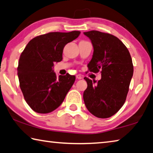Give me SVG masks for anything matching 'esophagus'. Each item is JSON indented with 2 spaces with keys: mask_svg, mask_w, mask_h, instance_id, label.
<instances>
[{
  "mask_svg": "<svg viewBox=\"0 0 153 153\" xmlns=\"http://www.w3.org/2000/svg\"><path fill=\"white\" fill-rule=\"evenodd\" d=\"M76 78L77 79H82V77L80 76V75H76Z\"/></svg>",
  "mask_w": 153,
  "mask_h": 153,
  "instance_id": "esophagus-1",
  "label": "esophagus"
}]
</instances>
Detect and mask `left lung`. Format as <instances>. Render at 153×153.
I'll list each match as a JSON object with an SVG mask.
<instances>
[{"label":"left lung","mask_w":153,"mask_h":153,"mask_svg":"<svg viewBox=\"0 0 153 153\" xmlns=\"http://www.w3.org/2000/svg\"><path fill=\"white\" fill-rule=\"evenodd\" d=\"M84 33L94 48L88 65L89 71L101 70V79L98 82L84 77L88 84L83 94L85 105L96 117H110L126 101L133 76L132 60L126 46L113 35L95 30Z\"/></svg>","instance_id":"8db88e82"}]
</instances>
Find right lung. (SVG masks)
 Listing matches in <instances>:
<instances>
[{"label": "right lung", "mask_w": 153, "mask_h": 153, "mask_svg": "<svg viewBox=\"0 0 153 153\" xmlns=\"http://www.w3.org/2000/svg\"><path fill=\"white\" fill-rule=\"evenodd\" d=\"M79 31L50 32L31 40L20 56L17 67L19 86L25 101L38 113L57 108L76 79L75 76H56L54 63L63 59L67 43L76 39Z\"/></svg>", "instance_id": "add662e5"}]
</instances>
